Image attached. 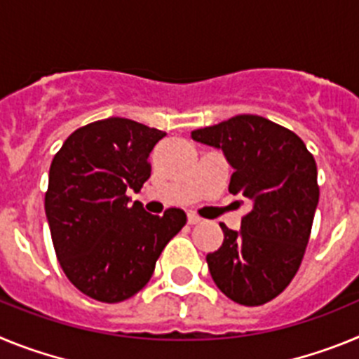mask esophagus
Returning a JSON list of instances; mask_svg holds the SVG:
<instances>
[{
    "mask_svg": "<svg viewBox=\"0 0 359 359\" xmlns=\"http://www.w3.org/2000/svg\"><path fill=\"white\" fill-rule=\"evenodd\" d=\"M187 221H189V224H198V223H201V217H199V215H196L194 212H189V215H187Z\"/></svg>",
    "mask_w": 359,
    "mask_h": 359,
    "instance_id": "34e87169",
    "label": "esophagus"
}]
</instances>
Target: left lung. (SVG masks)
Masks as SVG:
<instances>
[{
    "instance_id": "1",
    "label": "left lung",
    "mask_w": 359,
    "mask_h": 359,
    "mask_svg": "<svg viewBox=\"0 0 359 359\" xmlns=\"http://www.w3.org/2000/svg\"><path fill=\"white\" fill-rule=\"evenodd\" d=\"M231 165L230 190L252 205L241 230L221 224V248L207 262L215 286L241 306H262L290 286L318 207L316 161L293 131L257 115H237L192 131Z\"/></svg>"
}]
</instances>
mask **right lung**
Returning <instances> with one entry per match:
<instances>
[{
    "mask_svg": "<svg viewBox=\"0 0 359 359\" xmlns=\"http://www.w3.org/2000/svg\"><path fill=\"white\" fill-rule=\"evenodd\" d=\"M165 135L111 116L72 133L50 165L44 212L57 259L73 286L98 302L138 293L187 223L182 208L160 217L129 205L128 192L149 180V154Z\"/></svg>",
    "mask_w": 359,
    "mask_h": 359,
    "instance_id": "1",
    "label": "right lung"
}]
</instances>
